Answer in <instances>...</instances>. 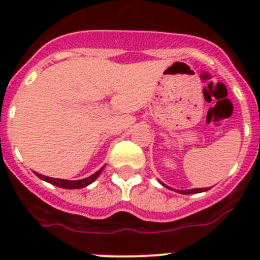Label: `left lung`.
<instances>
[{
    "mask_svg": "<svg viewBox=\"0 0 260 260\" xmlns=\"http://www.w3.org/2000/svg\"><path fill=\"white\" fill-rule=\"evenodd\" d=\"M208 189H192V190H185V191H178L181 194H195V192H202V191H207Z\"/></svg>",
    "mask_w": 260,
    "mask_h": 260,
    "instance_id": "1",
    "label": "left lung"
}]
</instances>
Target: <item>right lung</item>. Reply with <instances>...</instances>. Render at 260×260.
I'll return each instance as SVG.
<instances>
[{
	"mask_svg": "<svg viewBox=\"0 0 260 260\" xmlns=\"http://www.w3.org/2000/svg\"><path fill=\"white\" fill-rule=\"evenodd\" d=\"M104 169V167L102 169H99L96 173H93L92 176L87 177L84 180H78V181H68V180H59V178H50V177L43 176V174H38L39 178L41 180L47 181V182L52 183L54 186H58V187H62V189H82V187H86L89 183H92L93 181L99 177V174L102 173V171Z\"/></svg>",
	"mask_w": 260,
	"mask_h": 260,
	"instance_id": "add662e5",
	"label": "right lung"
}]
</instances>
